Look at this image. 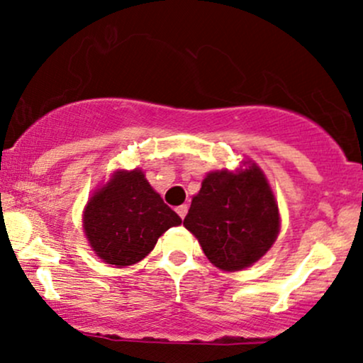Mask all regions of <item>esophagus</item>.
<instances>
[{"mask_svg": "<svg viewBox=\"0 0 363 363\" xmlns=\"http://www.w3.org/2000/svg\"><path fill=\"white\" fill-rule=\"evenodd\" d=\"M176 211H177V215L181 216V218H184V216L187 215V205H181V206H177V208H176Z\"/></svg>", "mask_w": 363, "mask_h": 363, "instance_id": "esophagus-1", "label": "esophagus"}]
</instances>
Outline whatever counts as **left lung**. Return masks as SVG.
<instances>
[{
	"label": "left lung",
	"instance_id": "8db88e82",
	"mask_svg": "<svg viewBox=\"0 0 363 363\" xmlns=\"http://www.w3.org/2000/svg\"><path fill=\"white\" fill-rule=\"evenodd\" d=\"M244 165L235 172L208 174L184 218L208 259L223 272L252 266L280 232V211L268 179L256 164Z\"/></svg>",
	"mask_w": 363,
	"mask_h": 363
}]
</instances>
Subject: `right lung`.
<instances>
[{
    "label": "right lung",
    "mask_w": 363,
    "mask_h": 363,
    "mask_svg": "<svg viewBox=\"0 0 363 363\" xmlns=\"http://www.w3.org/2000/svg\"><path fill=\"white\" fill-rule=\"evenodd\" d=\"M182 220L165 205L140 169L116 170L83 211V230L107 264L131 266L148 256L158 237Z\"/></svg>",
    "instance_id": "right-lung-1"
}]
</instances>
